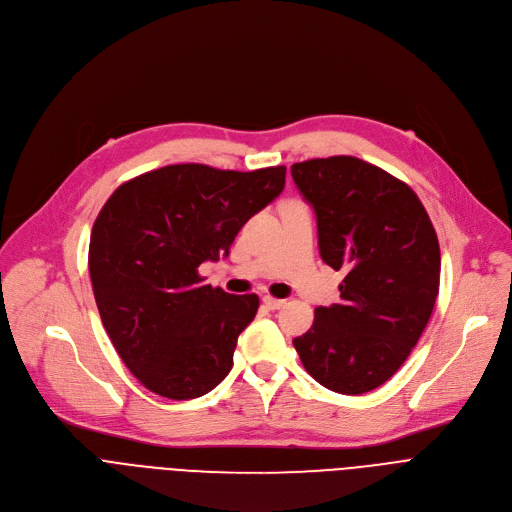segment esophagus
Returning a JSON list of instances; mask_svg holds the SVG:
<instances>
[{
  "mask_svg": "<svg viewBox=\"0 0 512 512\" xmlns=\"http://www.w3.org/2000/svg\"><path fill=\"white\" fill-rule=\"evenodd\" d=\"M263 304H265V308H269V310H279V308L285 306V300H277V298L265 296V298H263Z\"/></svg>",
  "mask_w": 512,
  "mask_h": 512,
  "instance_id": "obj_1",
  "label": "esophagus"
}]
</instances>
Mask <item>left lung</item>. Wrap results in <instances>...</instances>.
Segmentation results:
<instances>
[{
	"instance_id": "1",
	"label": "left lung",
	"mask_w": 512,
	"mask_h": 512,
	"mask_svg": "<svg viewBox=\"0 0 512 512\" xmlns=\"http://www.w3.org/2000/svg\"><path fill=\"white\" fill-rule=\"evenodd\" d=\"M314 206L326 265L344 271L340 304L316 308L294 338L304 369L342 395L387 383L425 330L440 291V243L417 194L352 156L291 166Z\"/></svg>"
}]
</instances>
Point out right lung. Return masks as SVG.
Masks as SVG:
<instances>
[{"mask_svg":"<svg viewBox=\"0 0 512 512\" xmlns=\"http://www.w3.org/2000/svg\"><path fill=\"white\" fill-rule=\"evenodd\" d=\"M285 186V166L253 172L176 164L121 184L91 231L89 273L103 326L133 377L176 401L202 397L231 367L259 298L204 285L253 214Z\"/></svg>","mask_w":512,"mask_h":512,"instance_id":"obj_1","label":"right lung"}]
</instances>
